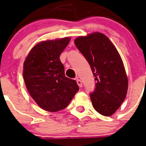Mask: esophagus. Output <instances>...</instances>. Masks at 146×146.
Segmentation results:
<instances>
[{
	"instance_id": "obj_1",
	"label": "esophagus",
	"mask_w": 146,
	"mask_h": 146,
	"mask_svg": "<svg viewBox=\"0 0 146 146\" xmlns=\"http://www.w3.org/2000/svg\"><path fill=\"white\" fill-rule=\"evenodd\" d=\"M76 82H77V84H78V86H79L80 87H82V81H81V80H80V79H79V78H76Z\"/></svg>"
}]
</instances>
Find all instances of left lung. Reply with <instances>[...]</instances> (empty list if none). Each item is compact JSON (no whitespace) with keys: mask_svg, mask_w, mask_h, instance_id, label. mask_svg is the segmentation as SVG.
I'll return each instance as SVG.
<instances>
[{"mask_svg":"<svg viewBox=\"0 0 146 146\" xmlns=\"http://www.w3.org/2000/svg\"><path fill=\"white\" fill-rule=\"evenodd\" d=\"M91 66L96 89L90 93L92 104L103 116H111L124 101L128 80L117 50L106 35L95 33L74 41Z\"/></svg>","mask_w":146,"mask_h":146,"instance_id":"left-lung-1","label":"left lung"}]
</instances>
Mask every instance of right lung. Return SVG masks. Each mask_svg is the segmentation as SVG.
<instances>
[{
  "instance_id": "add662e5",
  "label": "right lung",
  "mask_w": 146,
  "mask_h": 146,
  "mask_svg": "<svg viewBox=\"0 0 146 146\" xmlns=\"http://www.w3.org/2000/svg\"><path fill=\"white\" fill-rule=\"evenodd\" d=\"M70 40L64 38L40 42L33 47L24 62L26 88L38 105L45 111L63 110L79 91L76 80L65 76L60 60Z\"/></svg>"
}]
</instances>
